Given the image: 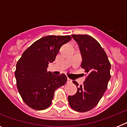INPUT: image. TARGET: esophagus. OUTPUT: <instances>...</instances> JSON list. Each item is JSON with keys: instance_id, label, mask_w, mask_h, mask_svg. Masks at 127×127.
Here are the masks:
<instances>
[{"instance_id": "esophagus-1", "label": "esophagus", "mask_w": 127, "mask_h": 127, "mask_svg": "<svg viewBox=\"0 0 127 127\" xmlns=\"http://www.w3.org/2000/svg\"><path fill=\"white\" fill-rule=\"evenodd\" d=\"M67 82L68 83H71V82H72V81H71V79H70L69 78H67Z\"/></svg>"}]
</instances>
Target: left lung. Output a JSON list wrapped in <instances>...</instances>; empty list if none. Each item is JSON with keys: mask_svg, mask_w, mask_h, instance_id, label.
<instances>
[{"mask_svg": "<svg viewBox=\"0 0 127 127\" xmlns=\"http://www.w3.org/2000/svg\"><path fill=\"white\" fill-rule=\"evenodd\" d=\"M72 37L79 46L82 57L81 67L87 76L76 94L68 97V101L74 111L84 113L95 107L105 93L111 78V64L104 49L94 37L88 35ZM73 83L79 85L76 81Z\"/></svg>", "mask_w": 127, "mask_h": 127, "instance_id": "obj_1", "label": "left lung"}]
</instances>
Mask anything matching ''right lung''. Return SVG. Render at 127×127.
Listing matches in <instances>:
<instances>
[{"label": "right lung", "mask_w": 127, "mask_h": 127, "mask_svg": "<svg viewBox=\"0 0 127 127\" xmlns=\"http://www.w3.org/2000/svg\"><path fill=\"white\" fill-rule=\"evenodd\" d=\"M70 35H48L33 42L22 54L16 64L17 88L23 101L35 110H44L51 104L55 91L64 85L67 76L47 71L49 63L55 61L62 45Z\"/></svg>", "instance_id": "1"}]
</instances>
